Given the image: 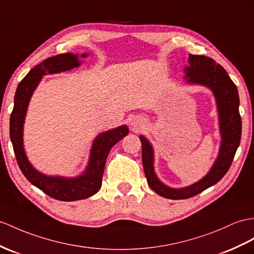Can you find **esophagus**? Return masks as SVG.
<instances>
[{"label": "esophagus", "mask_w": 254, "mask_h": 254, "mask_svg": "<svg viewBox=\"0 0 254 254\" xmlns=\"http://www.w3.org/2000/svg\"><path fill=\"white\" fill-rule=\"evenodd\" d=\"M131 125H132V126H133V127H137V126H138V125H141V124H139V123H138V122H135V121H133V122H132V123H131Z\"/></svg>", "instance_id": "1"}]
</instances>
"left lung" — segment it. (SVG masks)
Masks as SVG:
<instances>
[{"label": "left lung", "instance_id": "left-lung-1", "mask_svg": "<svg viewBox=\"0 0 254 254\" xmlns=\"http://www.w3.org/2000/svg\"><path fill=\"white\" fill-rule=\"evenodd\" d=\"M189 64L184 67V78L188 85H199L212 91L219 115L221 143L208 174L189 187L175 189L159 180L154 169V148L144 135H140L142 163L150 188L159 196L169 199H187L218 183L230 169L233 158L240 143L241 119L239 96L236 85L221 64L205 56L190 55Z\"/></svg>", "mask_w": 254, "mask_h": 254}]
</instances>
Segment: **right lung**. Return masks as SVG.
Segmentation results:
<instances>
[{
	"instance_id": "add662e5",
	"label": "right lung",
	"mask_w": 254,
	"mask_h": 254,
	"mask_svg": "<svg viewBox=\"0 0 254 254\" xmlns=\"http://www.w3.org/2000/svg\"><path fill=\"white\" fill-rule=\"evenodd\" d=\"M88 54H82L80 57L86 58ZM82 64L83 61L79 60L78 55L66 53L48 58L31 69L18 85L9 121L10 141L23 176L48 196L63 201L86 199L100 190L110 150L129 133L126 125L99 133L92 141L87 166L82 174L76 177L47 176L35 169L30 163L23 145V126L31 97L44 75L70 71Z\"/></svg>"
}]
</instances>
